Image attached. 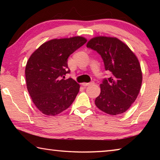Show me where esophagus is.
Instances as JSON below:
<instances>
[{"mask_svg":"<svg viewBox=\"0 0 160 160\" xmlns=\"http://www.w3.org/2000/svg\"><path fill=\"white\" fill-rule=\"evenodd\" d=\"M92 84H94V82H84V83H82V85L85 87V86L91 85H92Z\"/></svg>","mask_w":160,"mask_h":160,"instance_id":"34e87169","label":"esophagus"}]
</instances>
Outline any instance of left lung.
I'll return each mask as SVG.
<instances>
[{
	"label": "left lung",
	"instance_id": "obj_1",
	"mask_svg": "<svg viewBox=\"0 0 160 160\" xmlns=\"http://www.w3.org/2000/svg\"><path fill=\"white\" fill-rule=\"evenodd\" d=\"M97 51L104 61L106 70L111 72L100 85L101 93L95 104L102 112L118 115L126 112L138 95L142 84L139 61L128 47L113 37H97L87 44Z\"/></svg>",
	"mask_w": 160,
	"mask_h": 160
}]
</instances>
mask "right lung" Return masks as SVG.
<instances>
[{
    "label": "right lung",
    "mask_w": 160,
    "mask_h": 160,
    "mask_svg": "<svg viewBox=\"0 0 160 160\" xmlns=\"http://www.w3.org/2000/svg\"><path fill=\"white\" fill-rule=\"evenodd\" d=\"M82 37L52 39L32 54L27 63V88L35 106L48 116H55L68 109L79 92L80 85L71 78L68 58L85 44Z\"/></svg>",
    "instance_id": "add662e5"
}]
</instances>
